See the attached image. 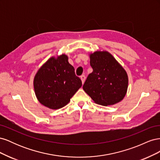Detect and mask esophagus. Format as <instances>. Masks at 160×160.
I'll use <instances>...</instances> for the list:
<instances>
[{"instance_id":"34e87169","label":"esophagus","mask_w":160,"mask_h":160,"mask_svg":"<svg viewBox=\"0 0 160 160\" xmlns=\"http://www.w3.org/2000/svg\"><path fill=\"white\" fill-rule=\"evenodd\" d=\"M80 78H81V81H82V83H84V82H85V76L83 75H81V77H80Z\"/></svg>"}]
</instances>
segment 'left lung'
<instances>
[{"mask_svg":"<svg viewBox=\"0 0 160 160\" xmlns=\"http://www.w3.org/2000/svg\"><path fill=\"white\" fill-rule=\"evenodd\" d=\"M93 72L87 78L83 90L97 104L108 106L122 101L127 93L126 71L108 51L90 54Z\"/></svg>","mask_w":160,"mask_h":160,"instance_id":"1","label":"left lung"}]
</instances>
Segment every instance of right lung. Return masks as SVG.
I'll return each mask as SVG.
<instances>
[{"instance_id":"obj_1","label":"right lung","mask_w":160,"mask_h":160,"mask_svg":"<svg viewBox=\"0 0 160 160\" xmlns=\"http://www.w3.org/2000/svg\"><path fill=\"white\" fill-rule=\"evenodd\" d=\"M37 98L45 107L58 109L68 103L82 86L75 69L62 54L52 57L38 69L33 81Z\"/></svg>"}]
</instances>
